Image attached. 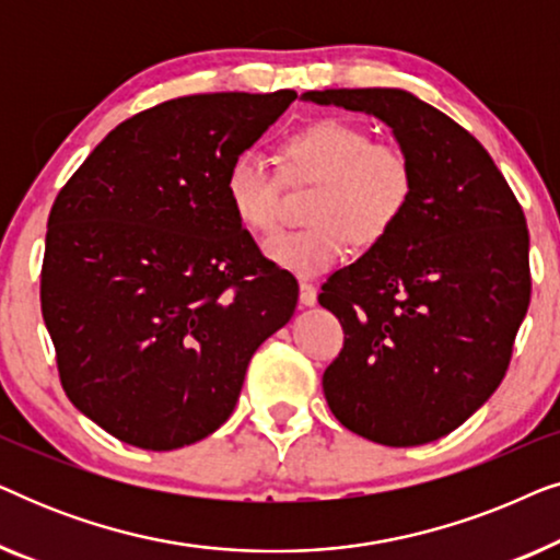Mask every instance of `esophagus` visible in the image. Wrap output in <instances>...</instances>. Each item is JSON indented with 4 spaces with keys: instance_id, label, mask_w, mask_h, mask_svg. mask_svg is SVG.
Wrapping results in <instances>:
<instances>
[{
    "instance_id": "34e87169",
    "label": "esophagus",
    "mask_w": 560,
    "mask_h": 560,
    "mask_svg": "<svg viewBox=\"0 0 560 560\" xmlns=\"http://www.w3.org/2000/svg\"><path fill=\"white\" fill-rule=\"evenodd\" d=\"M301 305H305V308H311V305H316L318 301V290L316 285H311V282H301Z\"/></svg>"
}]
</instances>
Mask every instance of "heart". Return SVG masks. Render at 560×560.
Here are the masks:
<instances>
[{
  "label": "heart",
  "mask_w": 560,
  "mask_h": 560,
  "mask_svg": "<svg viewBox=\"0 0 560 560\" xmlns=\"http://www.w3.org/2000/svg\"><path fill=\"white\" fill-rule=\"evenodd\" d=\"M282 155L290 180H318L308 206L313 224L265 242L267 259L298 278L334 270L347 259L351 240L359 247L382 242L412 201L416 171L408 152L389 142H372V135L351 121H313L288 137ZM224 194L244 229L270 234L278 226L282 175L259 152L234 155L224 175Z\"/></svg>",
  "instance_id": "b5f03b06"
}]
</instances>
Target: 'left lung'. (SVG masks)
Wrapping results in <instances>:
<instances>
[{
    "label": "left lung",
    "mask_w": 560,
    "mask_h": 560,
    "mask_svg": "<svg viewBox=\"0 0 560 560\" xmlns=\"http://www.w3.org/2000/svg\"><path fill=\"white\" fill-rule=\"evenodd\" d=\"M393 129L416 171L402 219L318 303L341 320L324 372L341 425L382 446H420L485 405L508 372L530 303L525 213L494 160L454 119L402 89L305 91Z\"/></svg>",
    "instance_id": "left-lung-1"
}]
</instances>
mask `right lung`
Listing matches in <instances>:
<instances>
[{"label": "right lung", "instance_id": "add662e5", "mask_svg": "<svg viewBox=\"0 0 560 560\" xmlns=\"http://www.w3.org/2000/svg\"><path fill=\"white\" fill-rule=\"evenodd\" d=\"M298 98L196 94L112 129L52 203L43 318L63 389L114 439L173 451L217 431L298 282L229 209L224 175Z\"/></svg>", "mask_w": 560, "mask_h": 560}]
</instances>
